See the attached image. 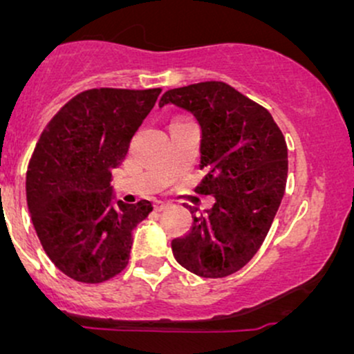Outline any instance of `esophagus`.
<instances>
[{
    "mask_svg": "<svg viewBox=\"0 0 354 354\" xmlns=\"http://www.w3.org/2000/svg\"><path fill=\"white\" fill-rule=\"evenodd\" d=\"M154 209L156 211H163V209H166L169 206V203L168 201H161V200H156L154 201Z\"/></svg>",
    "mask_w": 354,
    "mask_h": 354,
    "instance_id": "34e87169",
    "label": "esophagus"
}]
</instances>
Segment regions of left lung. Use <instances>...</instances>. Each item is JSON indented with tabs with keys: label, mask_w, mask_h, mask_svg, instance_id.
I'll list each match as a JSON object with an SVG mask.
<instances>
[{
	"label": "left lung",
	"mask_w": 354,
	"mask_h": 354,
	"mask_svg": "<svg viewBox=\"0 0 354 354\" xmlns=\"http://www.w3.org/2000/svg\"><path fill=\"white\" fill-rule=\"evenodd\" d=\"M165 104L200 123L206 174L196 193L214 196L213 208L198 216L186 206L193 226L173 239V254L191 273L225 278L253 258L271 228L286 188V141L266 108L223 81L169 89Z\"/></svg>",
	"instance_id": "1"
}]
</instances>
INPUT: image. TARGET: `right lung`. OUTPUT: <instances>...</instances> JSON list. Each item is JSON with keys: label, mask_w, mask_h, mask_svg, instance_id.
<instances>
[{"label": "right lung", "mask_w": 354, "mask_h": 354, "mask_svg": "<svg viewBox=\"0 0 354 354\" xmlns=\"http://www.w3.org/2000/svg\"><path fill=\"white\" fill-rule=\"evenodd\" d=\"M161 88H95L53 116L26 171V201L44 253L80 283H103L128 265L136 228L153 211L113 201L111 171Z\"/></svg>", "instance_id": "1"}]
</instances>
